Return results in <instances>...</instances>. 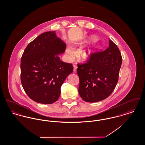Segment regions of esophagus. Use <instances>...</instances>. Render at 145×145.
<instances>
[{
	"label": "esophagus",
	"instance_id": "esophagus-1",
	"mask_svg": "<svg viewBox=\"0 0 145 145\" xmlns=\"http://www.w3.org/2000/svg\"><path fill=\"white\" fill-rule=\"evenodd\" d=\"M76 69H77V67H76V65H73V72L74 73H76Z\"/></svg>",
	"mask_w": 145,
	"mask_h": 145
}]
</instances>
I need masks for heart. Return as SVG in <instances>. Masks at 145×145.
<instances>
[{
    "label": "heart",
    "instance_id": "obj_1",
    "mask_svg": "<svg viewBox=\"0 0 145 145\" xmlns=\"http://www.w3.org/2000/svg\"><path fill=\"white\" fill-rule=\"evenodd\" d=\"M97 40H98V37L96 36L91 35L88 39L85 40L83 41L80 42L79 43H76L74 44L75 46H77L78 45L83 44V43H85L88 42H94L89 47H88V48L84 49L80 52V56L83 60L85 61L89 60L98 52V50H99L101 47V46L99 44L97 43L96 42H95ZM66 50L67 54H69V55L73 56L75 54V52L73 50V49H72L70 47H67L66 49Z\"/></svg>",
    "mask_w": 145,
    "mask_h": 145
}]
</instances>
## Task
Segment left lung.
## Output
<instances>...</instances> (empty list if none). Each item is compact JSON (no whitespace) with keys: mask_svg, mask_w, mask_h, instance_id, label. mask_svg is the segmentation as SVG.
Instances as JSON below:
<instances>
[{"mask_svg":"<svg viewBox=\"0 0 145 145\" xmlns=\"http://www.w3.org/2000/svg\"><path fill=\"white\" fill-rule=\"evenodd\" d=\"M109 48L97 53L88 62L78 65L79 93L86 102L106 99L115 89L122 59L117 46L109 40Z\"/></svg>","mask_w":145,"mask_h":145,"instance_id":"obj_1","label":"left lung"}]
</instances>
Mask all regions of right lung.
Instances as JSON below:
<instances>
[{"label":"right lung","instance_id":"add662e5","mask_svg":"<svg viewBox=\"0 0 145 145\" xmlns=\"http://www.w3.org/2000/svg\"><path fill=\"white\" fill-rule=\"evenodd\" d=\"M66 43L56 35L55 31L43 33L31 42L21 58L22 86L29 98L39 103L55 102L61 87L73 67L60 60Z\"/></svg>","mask_w":145,"mask_h":145}]
</instances>
